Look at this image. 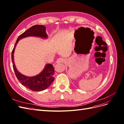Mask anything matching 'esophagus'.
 Returning <instances> with one entry per match:
<instances>
[{"label":"esophagus","instance_id":"1","mask_svg":"<svg viewBox=\"0 0 124 124\" xmlns=\"http://www.w3.org/2000/svg\"><path fill=\"white\" fill-rule=\"evenodd\" d=\"M63 62H64V59L62 58H59L57 59L56 61V63H62Z\"/></svg>","mask_w":124,"mask_h":124}]
</instances>
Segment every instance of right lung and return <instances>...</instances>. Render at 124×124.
<instances>
[{"label":"right lung","instance_id":"1","mask_svg":"<svg viewBox=\"0 0 124 124\" xmlns=\"http://www.w3.org/2000/svg\"><path fill=\"white\" fill-rule=\"evenodd\" d=\"M46 28L43 25H36L32 26L27 31L23 32L18 38L14 45L12 52V62L13 67L16 77L20 83L29 89L35 92L43 91L48 88L54 80V68L51 63H47L41 72L33 77H28L21 73L16 68L14 61V51L20 40L28 37H35L46 39L47 35L46 33Z\"/></svg>","mask_w":124,"mask_h":124}]
</instances>
